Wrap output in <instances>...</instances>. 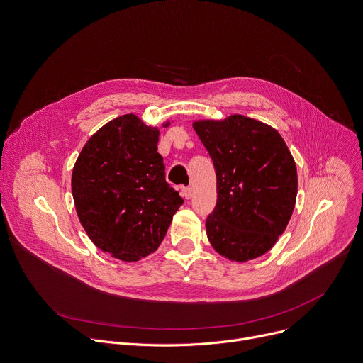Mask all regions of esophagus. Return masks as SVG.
<instances>
[{
  "label": "esophagus",
  "instance_id": "34e87169",
  "mask_svg": "<svg viewBox=\"0 0 363 363\" xmlns=\"http://www.w3.org/2000/svg\"><path fill=\"white\" fill-rule=\"evenodd\" d=\"M192 195H194V189H192L191 186H185V188H182V196H184L185 199H191V198H192Z\"/></svg>",
  "mask_w": 363,
  "mask_h": 363
}]
</instances>
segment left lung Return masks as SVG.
<instances>
[{
	"mask_svg": "<svg viewBox=\"0 0 363 363\" xmlns=\"http://www.w3.org/2000/svg\"><path fill=\"white\" fill-rule=\"evenodd\" d=\"M192 126L217 175V205L205 223L211 245L240 263L266 254L296 203L297 169L286 142L272 126L241 115Z\"/></svg>",
	"mask_w": 363,
	"mask_h": 363,
	"instance_id": "1",
	"label": "left lung"
}]
</instances>
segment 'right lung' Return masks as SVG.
<instances>
[{
  "mask_svg": "<svg viewBox=\"0 0 363 363\" xmlns=\"http://www.w3.org/2000/svg\"><path fill=\"white\" fill-rule=\"evenodd\" d=\"M158 140L157 128L123 115L87 140L73 168L72 192L84 231L123 262L157 250L184 203L165 179Z\"/></svg>",
  "mask_w": 363,
  "mask_h": 363,
  "instance_id": "add662e5",
  "label": "right lung"
}]
</instances>
